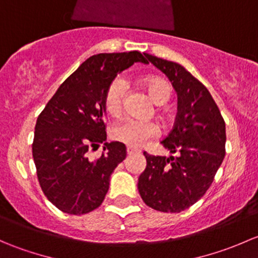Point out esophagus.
Instances as JSON below:
<instances>
[{"instance_id":"obj_1","label":"esophagus","mask_w":258,"mask_h":258,"mask_svg":"<svg viewBox=\"0 0 258 258\" xmlns=\"http://www.w3.org/2000/svg\"><path fill=\"white\" fill-rule=\"evenodd\" d=\"M140 151L139 150H136V148H134V147H131V146H128V147H127V155H135V153H139Z\"/></svg>"}]
</instances>
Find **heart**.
<instances>
[{"label":"heart","mask_w":258,"mask_h":258,"mask_svg":"<svg viewBox=\"0 0 258 258\" xmlns=\"http://www.w3.org/2000/svg\"><path fill=\"white\" fill-rule=\"evenodd\" d=\"M141 85L147 90L151 100L157 105H163L168 101L171 87L165 80L157 76H148L141 79ZM126 92V83L123 80L116 79L108 85L103 97L106 112L111 116H118L123 107V98ZM158 135V127L152 122H144L134 118H126L118 122L112 128V137L116 141L131 146L142 147L150 140Z\"/></svg>","instance_id":"b5f03b06"}]
</instances>
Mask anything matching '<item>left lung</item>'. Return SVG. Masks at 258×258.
Masks as SVG:
<instances>
[{
  "label": "left lung",
  "mask_w": 258,
  "mask_h": 258,
  "mask_svg": "<svg viewBox=\"0 0 258 258\" xmlns=\"http://www.w3.org/2000/svg\"><path fill=\"white\" fill-rule=\"evenodd\" d=\"M177 92V116L161 144L176 156H151L139 177V192L147 206L161 212H181L210 188L225 157L226 126L206 87L176 62L147 54Z\"/></svg>",
  "instance_id": "1"
}]
</instances>
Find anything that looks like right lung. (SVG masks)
Wrapping results in <instances>:
<instances>
[{"mask_svg": "<svg viewBox=\"0 0 258 258\" xmlns=\"http://www.w3.org/2000/svg\"><path fill=\"white\" fill-rule=\"evenodd\" d=\"M135 62L148 63L147 53L90 57L59 86L38 116L32 144L37 178L48 201L62 212L85 215L100 207L111 173L126 158V146L106 142L103 97L117 74ZM100 143L103 155L88 159V151Z\"/></svg>", "mask_w": 258, "mask_h": 258, "instance_id": "obj_1", "label": "right lung"}]
</instances>
